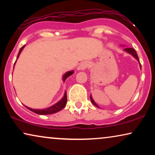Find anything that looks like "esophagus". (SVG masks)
I'll list each match as a JSON object with an SVG mask.
<instances>
[{"mask_svg": "<svg viewBox=\"0 0 155 155\" xmlns=\"http://www.w3.org/2000/svg\"><path fill=\"white\" fill-rule=\"evenodd\" d=\"M89 65H90V63H89L88 61H84L78 66V71H85L89 67Z\"/></svg>", "mask_w": 155, "mask_h": 155, "instance_id": "34e87169", "label": "esophagus"}]
</instances>
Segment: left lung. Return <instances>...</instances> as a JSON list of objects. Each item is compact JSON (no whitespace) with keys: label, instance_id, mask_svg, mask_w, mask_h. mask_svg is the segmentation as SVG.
I'll return each instance as SVG.
<instances>
[{"label":"left lung","instance_id":"8db88e82","mask_svg":"<svg viewBox=\"0 0 155 155\" xmlns=\"http://www.w3.org/2000/svg\"><path fill=\"white\" fill-rule=\"evenodd\" d=\"M124 51H125L127 52V53H128L129 54L132 55V56H133V57H134V58H135V59H136V60H137V61H138L139 63H140V68H141V64H140V63L139 58H138V56H137V53H136V51H135L134 48H124ZM90 100H91V101H92V103L93 104H94V105L95 106V107L99 108V106L97 105V104H96V102H95V101H94V100H93V98H92V95H90Z\"/></svg>","mask_w":155,"mask_h":155}]
</instances>
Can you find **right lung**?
Returning a JSON list of instances; mask_svg holds the SVG:
<instances>
[{
    "mask_svg": "<svg viewBox=\"0 0 155 155\" xmlns=\"http://www.w3.org/2000/svg\"><path fill=\"white\" fill-rule=\"evenodd\" d=\"M25 45H24L22 46V48H20V51L18 53V57H17V59L19 58V56H20V54H21V52H22V51L23 50V48H25ZM17 61V60H16ZM15 61V63H16ZM15 63L14 64V66L15 65ZM14 69V68H13ZM74 73V71H68L67 73H65L64 75H63V81L65 82V80L67 79L69 77V76H71L73 75ZM67 104V94H66V91H65V93H64V95H63V98L61 99L60 101H58V102L55 104L51 106V107H48V108H46V109H31V108H29L28 107H27V106H25V107L27 108V109H28L29 110H30V111L35 112V114H40V115H47V114H55V113H57V112L60 111L62 110L63 108L65 107V105H66Z\"/></svg>",
    "mask_w": 155,
    "mask_h": 155,
    "instance_id": "add662e5",
    "label": "right lung"
}]
</instances>
